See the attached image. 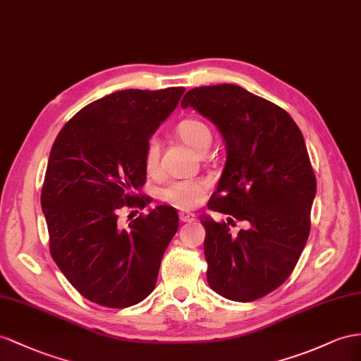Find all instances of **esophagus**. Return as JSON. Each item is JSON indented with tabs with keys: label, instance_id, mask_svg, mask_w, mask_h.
<instances>
[{
	"label": "esophagus",
	"instance_id": "obj_1",
	"mask_svg": "<svg viewBox=\"0 0 361 361\" xmlns=\"http://www.w3.org/2000/svg\"><path fill=\"white\" fill-rule=\"evenodd\" d=\"M180 221L181 223H192V221H195V214H190V212H180Z\"/></svg>",
	"mask_w": 361,
	"mask_h": 361
}]
</instances>
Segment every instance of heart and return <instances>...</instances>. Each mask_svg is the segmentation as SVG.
I'll use <instances>...</instances> for the list:
<instances>
[{"label":"heart","mask_w":361,"mask_h":361,"mask_svg":"<svg viewBox=\"0 0 361 361\" xmlns=\"http://www.w3.org/2000/svg\"><path fill=\"white\" fill-rule=\"evenodd\" d=\"M177 135L193 151L201 152L209 149L212 143V133L209 126L198 118H184L177 125ZM159 143L151 138L145 149V168L147 172H154L159 164ZM209 190V183L206 180H181L169 183L161 190V198L171 202L172 206L180 209H192L198 206L204 200Z\"/></svg>","instance_id":"1"}]
</instances>
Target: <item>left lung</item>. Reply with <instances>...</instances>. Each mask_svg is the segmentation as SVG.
Here are the masks:
<instances>
[{
    "label": "left lung",
    "mask_w": 361,
    "mask_h": 361,
    "mask_svg": "<svg viewBox=\"0 0 361 361\" xmlns=\"http://www.w3.org/2000/svg\"><path fill=\"white\" fill-rule=\"evenodd\" d=\"M181 106L214 122L227 149L207 207L230 218L200 216L207 282L230 300L261 299L288 279L310 236L317 183L303 135L285 109L238 85L193 88ZM233 219L249 228L233 235Z\"/></svg>",
    "instance_id": "8db88e82"
}]
</instances>
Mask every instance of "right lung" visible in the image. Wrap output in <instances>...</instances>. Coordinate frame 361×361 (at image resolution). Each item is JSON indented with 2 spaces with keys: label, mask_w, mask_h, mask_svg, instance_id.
Listing matches in <instances>:
<instances>
[{
  "label": "right lung",
  "mask_w": 361,
  "mask_h": 361,
  "mask_svg": "<svg viewBox=\"0 0 361 361\" xmlns=\"http://www.w3.org/2000/svg\"><path fill=\"white\" fill-rule=\"evenodd\" d=\"M183 87L122 90L82 108L54 140L41 207L50 253L85 299L128 308L155 288L164 250L178 230V214L159 206L120 224L123 207L145 209V149L177 108Z\"/></svg>",
  "instance_id": "right-lung-1"
}]
</instances>
